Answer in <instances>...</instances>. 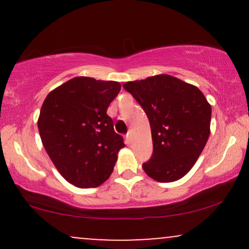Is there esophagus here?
Masks as SVG:
<instances>
[{"instance_id": "esophagus-1", "label": "esophagus", "mask_w": 249, "mask_h": 249, "mask_svg": "<svg viewBox=\"0 0 249 249\" xmlns=\"http://www.w3.org/2000/svg\"><path fill=\"white\" fill-rule=\"evenodd\" d=\"M125 139H126V144H130L131 142V133L128 132L127 134H126V137H125Z\"/></svg>"}]
</instances>
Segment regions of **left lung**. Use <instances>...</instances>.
<instances>
[{
  "label": "left lung",
  "instance_id": "8db88e82",
  "mask_svg": "<svg viewBox=\"0 0 249 249\" xmlns=\"http://www.w3.org/2000/svg\"><path fill=\"white\" fill-rule=\"evenodd\" d=\"M123 88L146 113L153 152L142 168L160 182L176 181L186 174L210 136L211 105L194 85L170 75L127 82Z\"/></svg>",
  "mask_w": 249,
  "mask_h": 249
}]
</instances>
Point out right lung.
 <instances>
[{
  "instance_id": "1",
  "label": "right lung",
  "mask_w": 249,
  "mask_h": 249,
  "mask_svg": "<svg viewBox=\"0 0 249 249\" xmlns=\"http://www.w3.org/2000/svg\"><path fill=\"white\" fill-rule=\"evenodd\" d=\"M118 82L75 77L43 103L38 131L58 172L77 187H97L112 173L125 146L107 111L121 91Z\"/></svg>"
}]
</instances>
